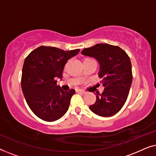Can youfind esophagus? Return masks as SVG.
Masks as SVG:
<instances>
[{
  "instance_id": "esophagus-1",
  "label": "esophagus",
  "mask_w": 156,
  "mask_h": 156,
  "mask_svg": "<svg viewBox=\"0 0 156 156\" xmlns=\"http://www.w3.org/2000/svg\"><path fill=\"white\" fill-rule=\"evenodd\" d=\"M76 91H77V92H79V93H80V94H84L87 93L86 91H84V90H82V89H77Z\"/></svg>"
}]
</instances>
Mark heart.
<instances>
[{"label": "heart", "mask_w": 156, "mask_h": 156, "mask_svg": "<svg viewBox=\"0 0 156 156\" xmlns=\"http://www.w3.org/2000/svg\"><path fill=\"white\" fill-rule=\"evenodd\" d=\"M86 59H89V58H86Z\"/></svg>", "instance_id": "heart-1"}]
</instances>
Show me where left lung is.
<instances>
[{
	"mask_svg": "<svg viewBox=\"0 0 156 156\" xmlns=\"http://www.w3.org/2000/svg\"><path fill=\"white\" fill-rule=\"evenodd\" d=\"M82 55L99 62V76L104 87V91L97 94L96 102L89 106V109L102 117L114 116L124 105L132 84L129 57L119 47L106 43L85 48Z\"/></svg>",
	"mask_w": 156,
	"mask_h": 156,
	"instance_id": "obj_1",
	"label": "left lung"
}]
</instances>
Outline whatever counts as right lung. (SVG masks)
Masks as SVG:
<instances>
[{
    "instance_id": "obj_1",
    "label": "right lung",
    "mask_w": 156,
    "mask_h": 156,
    "mask_svg": "<svg viewBox=\"0 0 156 156\" xmlns=\"http://www.w3.org/2000/svg\"><path fill=\"white\" fill-rule=\"evenodd\" d=\"M80 50L40 46L25 58L21 78L23 93L32 112L42 120L55 121L67 112L75 90L64 91L57 85L56 79L62 80L65 64Z\"/></svg>"
}]
</instances>
